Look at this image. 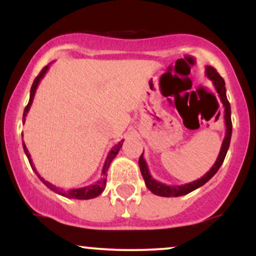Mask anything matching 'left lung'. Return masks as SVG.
<instances>
[{
  "label": "left lung",
  "mask_w": 256,
  "mask_h": 256,
  "mask_svg": "<svg viewBox=\"0 0 256 256\" xmlns=\"http://www.w3.org/2000/svg\"><path fill=\"white\" fill-rule=\"evenodd\" d=\"M206 76L212 80V83L216 88V92H218L220 101H222V106H224V119H225V137L222 140V148H220L219 155L216 158V162L212 166V168L210 170L204 177H201L198 180L192 182V183H188L184 185H167L165 183H161V182L156 180L155 178L152 177L150 172L148 170V165H146L144 156H143V152L140 155V160H138V165H140V173H142L143 179H144L146 188L152 194L158 196H162V198H178V196L186 195V194L194 192L198 188L202 186V185L207 183L210 178L218 172V170L222 166V164L224 162V158L226 156V152L228 150V146H230V140H231V134H232V122H231V107L228 104V98H226V88H225V82L224 79L219 76V73L216 71V68H213L212 66H206Z\"/></svg>",
  "instance_id": "1"
}]
</instances>
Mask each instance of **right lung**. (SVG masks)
Here are the masks:
<instances>
[{
	"label": "right lung",
	"instance_id": "add662e5",
	"mask_svg": "<svg viewBox=\"0 0 256 256\" xmlns=\"http://www.w3.org/2000/svg\"><path fill=\"white\" fill-rule=\"evenodd\" d=\"M48 70H49V64H48V66L44 67L42 71H40V74L37 76L36 79H34V84H32L31 91H30V100H28V104L25 107L24 114H22V122H25L26 116H28V110H30V107H31L32 102H34V94H36L38 84H40V79H42L44 76H46V71H48ZM122 142H124V140H120L118 144H116V146H113V148L110 149V154H108V156H107V158H106V161H104V168H102V174H101L102 178L100 179V180H98V182H96V183H94V184H91V185H88V186L78 188V189H70V190H67V192H64L62 189H58V188L55 186V185H52V183H49V182H46V179H43L40 174H38V172L36 171V168H34V162H32V158H31L30 152H28V148H26L25 143H22V146H24V152H25L26 156H28V162H30L31 167H32V168H34V171L36 172V174L38 176V178H40V180L43 182V184H46V186L49 188V189L52 190V192H54L58 194V195L64 196V198H76V200H90V198H98V196L101 195L102 192H104V190L106 180H107V178H106V177H107V174H106V173H107L108 167H110V162H112V161H113V158L116 156V154H118V152H119L120 148H122Z\"/></svg>",
	"mask_w": 256,
	"mask_h": 256
}]
</instances>
